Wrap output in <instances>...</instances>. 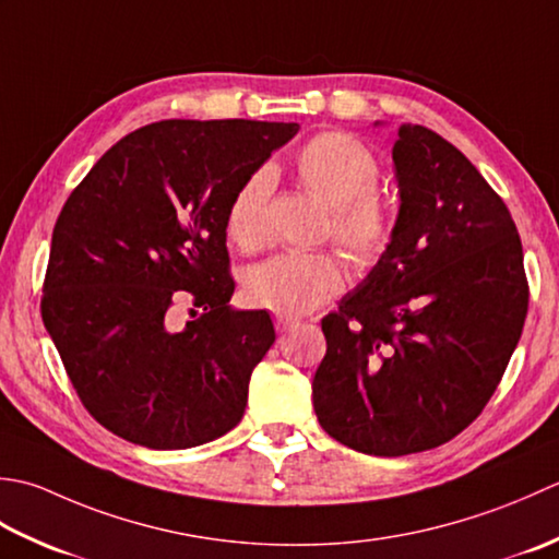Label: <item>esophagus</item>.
<instances>
[{"mask_svg": "<svg viewBox=\"0 0 559 559\" xmlns=\"http://www.w3.org/2000/svg\"><path fill=\"white\" fill-rule=\"evenodd\" d=\"M296 325H299V321H296V318H292V316H275L277 333H289V330L296 328Z\"/></svg>", "mask_w": 559, "mask_h": 559, "instance_id": "esophagus-1", "label": "esophagus"}]
</instances>
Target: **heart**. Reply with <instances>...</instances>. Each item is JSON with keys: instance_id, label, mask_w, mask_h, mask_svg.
Instances as JSON below:
<instances>
[{"instance_id": "b5f03b06", "label": "heart", "mask_w": 559, "mask_h": 559, "mask_svg": "<svg viewBox=\"0 0 559 559\" xmlns=\"http://www.w3.org/2000/svg\"><path fill=\"white\" fill-rule=\"evenodd\" d=\"M301 183L333 207L335 243L357 265L379 258L393 236V214L376 195L381 168L367 144L347 132H323L296 156ZM275 174L263 166L236 188L226 207V234L241 250H258L267 236ZM343 289V270L330 253H282L248 270L243 296L255 309L301 316Z\"/></svg>"}]
</instances>
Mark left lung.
Here are the masks:
<instances>
[{"mask_svg": "<svg viewBox=\"0 0 559 559\" xmlns=\"http://www.w3.org/2000/svg\"><path fill=\"white\" fill-rule=\"evenodd\" d=\"M391 243L321 325V427L369 455L451 441L483 413L519 345L528 282L516 224L468 158L423 124L393 144Z\"/></svg>", "mask_w": 559, "mask_h": 559, "instance_id": "8db88e82", "label": "left lung"}]
</instances>
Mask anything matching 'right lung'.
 Masks as SVG:
<instances>
[{"label": "right lung", "mask_w": 559, "mask_h": 559, "mask_svg": "<svg viewBox=\"0 0 559 559\" xmlns=\"http://www.w3.org/2000/svg\"><path fill=\"white\" fill-rule=\"evenodd\" d=\"M296 122L162 120L98 158L57 216L40 313L79 401L112 435L192 449L241 423L275 343L234 311L226 207ZM200 314L169 330V309Z\"/></svg>", "instance_id": "1"}]
</instances>
